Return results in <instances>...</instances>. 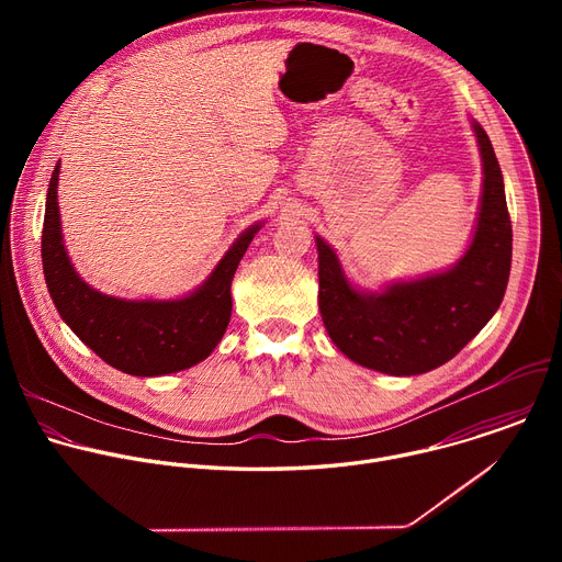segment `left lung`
Wrapping results in <instances>:
<instances>
[{
    "label": "left lung",
    "mask_w": 562,
    "mask_h": 562,
    "mask_svg": "<svg viewBox=\"0 0 562 562\" xmlns=\"http://www.w3.org/2000/svg\"><path fill=\"white\" fill-rule=\"evenodd\" d=\"M483 195L471 245L447 271L389 284L351 286L336 251L315 235L317 304L334 345L353 362L389 375H418L449 362L498 311L512 269V220L494 146L477 122Z\"/></svg>",
    "instance_id": "8db88e82"
}]
</instances>
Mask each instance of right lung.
I'll use <instances>...</instances> for the list:
<instances>
[{"instance_id": "add662e5", "label": "right lung", "mask_w": 562, "mask_h": 562, "mask_svg": "<svg viewBox=\"0 0 562 562\" xmlns=\"http://www.w3.org/2000/svg\"><path fill=\"white\" fill-rule=\"evenodd\" d=\"M57 180L59 162L46 193L42 265L48 293L72 334L131 375L176 373L209 358L228 327L235 269L262 224L239 233L213 273L187 297L122 300L95 291L75 273L61 239Z\"/></svg>"}]
</instances>
